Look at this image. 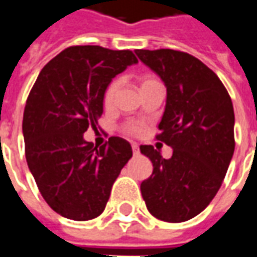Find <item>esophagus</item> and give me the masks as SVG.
Segmentation results:
<instances>
[{
  "label": "esophagus",
  "instance_id": "esophagus-1",
  "mask_svg": "<svg viewBox=\"0 0 257 257\" xmlns=\"http://www.w3.org/2000/svg\"><path fill=\"white\" fill-rule=\"evenodd\" d=\"M132 151H134V156L139 154V146L136 145V143H132Z\"/></svg>",
  "mask_w": 257,
  "mask_h": 257
}]
</instances>
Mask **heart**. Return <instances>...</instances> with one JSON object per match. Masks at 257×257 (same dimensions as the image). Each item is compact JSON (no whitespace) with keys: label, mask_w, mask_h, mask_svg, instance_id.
I'll return each instance as SVG.
<instances>
[{"label":"heart","mask_w":257,"mask_h":257,"mask_svg":"<svg viewBox=\"0 0 257 257\" xmlns=\"http://www.w3.org/2000/svg\"><path fill=\"white\" fill-rule=\"evenodd\" d=\"M153 81H156V79L153 78H145L143 79V82H142V86L146 84H149V82H153ZM118 88H119V81L118 79H114L111 84L107 86L106 92H104V104L106 106H110L112 101H114V97L117 95ZM125 132L129 135H134V136H138L143 132V123L136 122V121H132V122H128L125 126Z\"/></svg>","instance_id":"heart-1"}]
</instances>
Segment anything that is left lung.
<instances>
[{"mask_svg": "<svg viewBox=\"0 0 257 257\" xmlns=\"http://www.w3.org/2000/svg\"><path fill=\"white\" fill-rule=\"evenodd\" d=\"M140 62L167 86L165 111L157 140L173 149L162 158L153 146H140L153 173L140 184L151 215L180 223L209 205L234 154V108L219 77L201 60L173 49H136Z\"/></svg>", "mask_w": 257, "mask_h": 257, "instance_id": "left-lung-1", "label": "left lung"}]
</instances>
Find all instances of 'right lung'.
<instances>
[{"label": "right lung", "instance_id": "1", "mask_svg": "<svg viewBox=\"0 0 257 257\" xmlns=\"http://www.w3.org/2000/svg\"><path fill=\"white\" fill-rule=\"evenodd\" d=\"M136 63L131 51L70 47L37 77L23 114L26 160L44 199L63 217L85 221L100 215L132 157L122 138L111 136L97 149L84 134L96 129L111 79Z\"/></svg>", "mask_w": 257, "mask_h": 257}]
</instances>
